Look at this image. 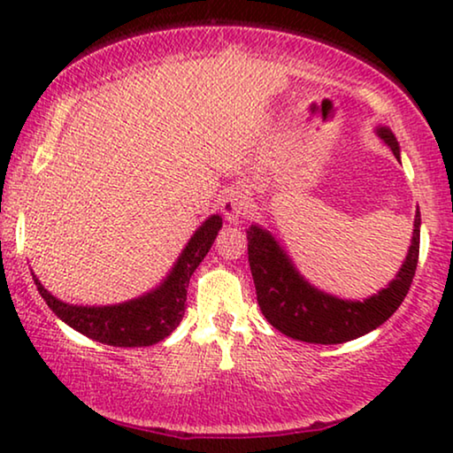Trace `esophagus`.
<instances>
[{
	"instance_id": "obj_1",
	"label": "esophagus",
	"mask_w": 453,
	"mask_h": 453,
	"mask_svg": "<svg viewBox=\"0 0 453 453\" xmlns=\"http://www.w3.org/2000/svg\"><path fill=\"white\" fill-rule=\"evenodd\" d=\"M245 210V196L241 189H228L225 200H222V212H225L226 220L237 222L239 216Z\"/></svg>"
}]
</instances>
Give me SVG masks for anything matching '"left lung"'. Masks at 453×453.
I'll list each match as a JSON object with an SVG mask.
<instances>
[{"label":"left lung","instance_id":"left-lung-1","mask_svg":"<svg viewBox=\"0 0 453 453\" xmlns=\"http://www.w3.org/2000/svg\"><path fill=\"white\" fill-rule=\"evenodd\" d=\"M380 135L398 158V142L394 134L388 127H380ZM418 247L420 214L417 212L412 245L395 280L361 303L336 299L309 287L270 233L257 226L247 231V257H250L253 284H256L257 305L264 318L284 336L313 344L349 342V340L365 336L392 318L411 290L418 264Z\"/></svg>","mask_w":453,"mask_h":453}]
</instances>
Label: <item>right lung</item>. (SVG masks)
<instances>
[{
    "label": "right lung",
    "mask_w": 453,
    "mask_h": 453,
    "mask_svg": "<svg viewBox=\"0 0 453 453\" xmlns=\"http://www.w3.org/2000/svg\"><path fill=\"white\" fill-rule=\"evenodd\" d=\"M222 226L220 216H210L203 225L197 228L194 237L185 247L171 276L154 293L142 296V299L123 303L113 307H76L67 305L49 295L45 287L36 280L35 284L49 309L64 319L67 326L78 330L96 342L121 346V349H134V346H152L165 340L179 326L185 313V301H188L189 278L210 247H212L216 234Z\"/></svg>",
    "instance_id": "1"
}]
</instances>
